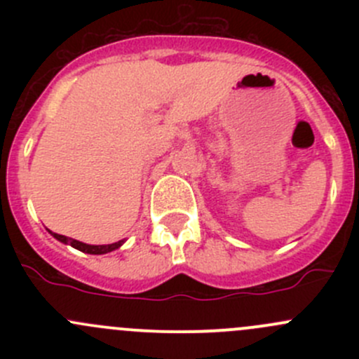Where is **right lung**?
I'll return each instance as SVG.
<instances>
[{
	"label": "right lung",
	"instance_id": "add662e5",
	"mask_svg": "<svg viewBox=\"0 0 359 359\" xmlns=\"http://www.w3.org/2000/svg\"><path fill=\"white\" fill-rule=\"evenodd\" d=\"M50 234H52L55 240L62 241V243H66V245H71L72 248L79 250V252L92 253V255H102V253L112 252V250L119 248L123 243H125V240H121V241H116V243H111V245H86V243H81V241H78V240H72V238L62 236V234L52 233V231H50Z\"/></svg>",
	"mask_w": 359,
	"mask_h": 359
}]
</instances>
